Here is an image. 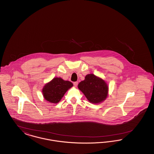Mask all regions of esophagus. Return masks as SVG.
<instances>
[{
    "mask_svg": "<svg viewBox=\"0 0 154 154\" xmlns=\"http://www.w3.org/2000/svg\"><path fill=\"white\" fill-rule=\"evenodd\" d=\"M73 85L74 87H76L77 86V85H78V82H77V81H76V82H74Z\"/></svg>",
    "mask_w": 154,
    "mask_h": 154,
    "instance_id": "1",
    "label": "esophagus"
}]
</instances>
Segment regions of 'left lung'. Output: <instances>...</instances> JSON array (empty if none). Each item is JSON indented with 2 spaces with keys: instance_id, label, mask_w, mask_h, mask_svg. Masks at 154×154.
Masks as SVG:
<instances>
[{
  "instance_id": "obj_1",
  "label": "left lung",
  "mask_w": 154,
  "mask_h": 154,
  "mask_svg": "<svg viewBox=\"0 0 154 154\" xmlns=\"http://www.w3.org/2000/svg\"><path fill=\"white\" fill-rule=\"evenodd\" d=\"M78 88L92 103L102 102L108 95L109 87L106 82L93 74H87L85 80L79 84Z\"/></svg>"
}]
</instances>
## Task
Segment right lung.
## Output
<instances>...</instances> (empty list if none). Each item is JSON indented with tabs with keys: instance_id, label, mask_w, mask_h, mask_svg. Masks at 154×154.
I'll list each match as a JSON object with an SVG mask.
<instances>
[{
	"instance_id": "obj_1",
	"label": "right lung",
	"mask_w": 154,
	"mask_h": 154,
	"mask_svg": "<svg viewBox=\"0 0 154 154\" xmlns=\"http://www.w3.org/2000/svg\"><path fill=\"white\" fill-rule=\"evenodd\" d=\"M73 86L72 82L55 77L45 85L42 90L44 99L52 103H58L67 91Z\"/></svg>"
}]
</instances>
